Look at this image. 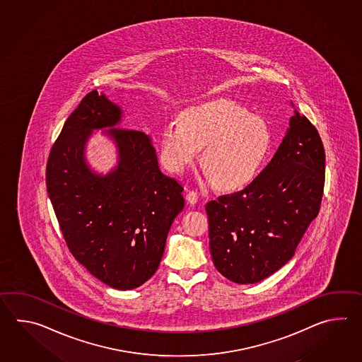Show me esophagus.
Wrapping results in <instances>:
<instances>
[{
  "mask_svg": "<svg viewBox=\"0 0 362 362\" xmlns=\"http://www.w3.org/2000/svg\"><path fill=\"white\" fill-rule=\"evenodd\" d=\"M186 200H187V203L189 204H197L198 203V194L195 192H189L186 194Z\"/></svg>",
  "mask_w": 362,
  "mask_h": 362,
  "instance_id": "1",
  "label": "esophagus"
}]
</instances>
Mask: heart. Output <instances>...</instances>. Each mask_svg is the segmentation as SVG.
Wrapping results in <instances>:
<instances>
[{"instance_id": "b5f03b06", "label": "heart", "mask_w": 362, "mask_h": 362, "mask_svg": "<svg viewBox=\"0 0 362 362\" xmlns=\"http://www.w3.org/2000/svg\"><path fill=\"white\" fill-rule=\"evenodd\" d=\"M272 144L269 128L260 116L226 100L186 108L178 124L160 133V158L172 172L194 163L198 150L200 168L220 192H238L254 181Z\"/></svg>"}]
</instances>
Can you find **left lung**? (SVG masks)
Instances as JSON below:
<instances>
[{"instance_id":"obj_1","label":"left lung","mask_w":362,"mask_h":362,"mask_svg":"<svg viewBox=\"0 0 362 362\" xmlns=\"http://www.w3.org/2000/svg\"><path fill=\"white\" fill-rule=\"evenodd\" d=\"M323 185L322 141L295 110L262 173L245 190L206 204L216 269L239 285L260 282L281 269L318 215Z\"/></svg>"}]
</instances>
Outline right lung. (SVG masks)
I'll list each match as a JSON object with an SVG mask.
<instances>
[{
    "mask_svg": "<svg viewBox=\"0 0 362 362\" xmlns=\"http://www.w3.org/2000/svg\"><path fill=\"white\" fill-rule=\"evenodd\" d=\"M122 117V107L103 93L86 94L52 147L47 187L71 254L100 282L125 291L154 276L185 199L184 187L163 175L146 133L116 128ZM100 129L118 151L106 175L84 156L92 132Z\"/></svg>",
    "mask_w": 362,
    "mask_h": 362,
    "instance_id": "right-lung-1",
    "label": "right lung"
}]
</instances>
